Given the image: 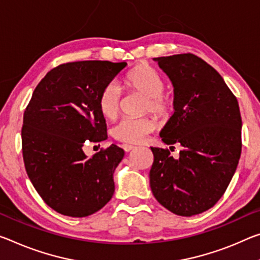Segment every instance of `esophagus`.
<instances>
[{"label": "esophagus", "instance_id": "esophagus-1", "mask_svg": "<svg viewBox=\"0 0 260 260\" xmlns=\"http://www.w3.org/2000/svg\"><path fill=\"white\" fill-rule=\"evenodd\" d=\"M122 149L125 150L126 152H129V151H132L133 149H135V147L134 146H131V145H122Z\"/></svg>", "mask_w": 260, "mask_h": 260}]
</instances>
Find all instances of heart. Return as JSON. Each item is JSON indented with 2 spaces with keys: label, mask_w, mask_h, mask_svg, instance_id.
I'll return each mask as SVG.
<instances>
[{
  "label": "heart",
  "mask_w": 260,
  "mask_h": 260,
  "mask_svg": "<svg viewBox=\"0 0 260 260\" xmlns=\"http://www.w3.org/2000/svg\"><path fill=\"white\" fill-rule=\"evenodd\" d=\"M123 85L147 97L146 111L157 117H167L172 110V100L163 92L164 80L158 72L147 63H139L123 77ZM121 92L115 84L103 88L98 97V108L106 119H114L120 110ZM156 122L151 118H125L113 127L112 134L119 141L139 145L145 141L147 135L154 132Z\"/></svg>",
  "instance_id": "heart-1"
}]
</instances>
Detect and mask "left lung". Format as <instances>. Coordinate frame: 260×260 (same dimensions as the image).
Listing matches in <instances>:
<instances>
[{
    "label": "left lung",
    "mask_w": 260,
    "mask_h": 260,
    "mask_svg": "<svg viewBox=\"0 0 260 260\" xmlns=\"http://www.w3.org/2000/svg\"><path fill=\"white\" fill-rule=\"evenodd\" d=\"M174 86L175 112L159 137L179 143V157L151 147L150 188L156 200L180 216L212 208L236 171L242 119L236 97L212 66L193 54L155 57Z\"/></svg>",
    "instance_id": "left-lung-1"
}]
</instances>
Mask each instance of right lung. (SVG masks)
Listing matches in <instances>:
<instances>
[{"label":"right lung","mask_w":260,"mask_h":260,"mask_svg":"<svg viewBox=\"0 0 260 260\" xmlns=\"http://www.w3.org/2000/svg\"><path fill=\"white\" fill-rule=\"evenodd\" d=\"M126 67L96 60L61 64L39 82L24 112L27 176L45 203L62 215H91L113 196V174L125 152L112 145L88 157L83 146L108 138L98 97Z\"/></svg>","instance_id":"1"}]
</instances>
